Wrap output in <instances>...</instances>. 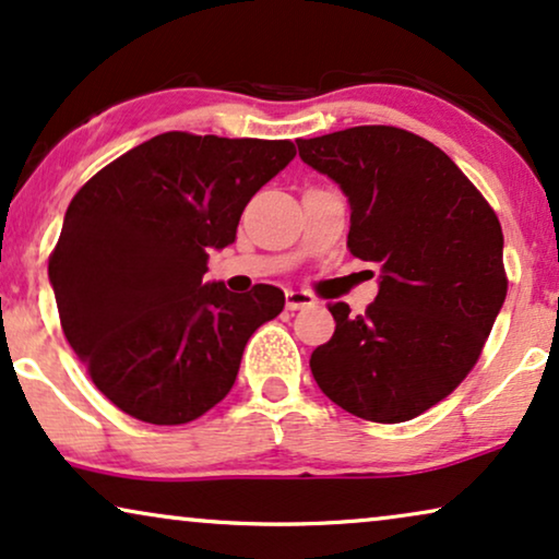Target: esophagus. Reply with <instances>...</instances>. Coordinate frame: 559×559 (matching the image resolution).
<instances>
[{"instance_id":"esophagus-1","label":"esophagus","mask_w":559,"mask_h":559,"mask_svg":"<svg viewBox=\"0 0 559 559\" xmlns=\"http://www.w3.org/2000/svg\"><path fill=\"white\" fill-rule=\"evenodd\" d=\"M285 300H287V310H302V308L316 306V297L306 293V289H287Z\"/></svg>"}]
</instances>
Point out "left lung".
<instances>
[{
  "label": "left lung",
  "mask_w": 559,
  "mask_h": 559,
  "mask_svg": "<svg viewBox=\"0 0 559 559\" xmlns=\"http://www.w3.org/2000/svg\"><path fill=\"white\" fill-rule=\"evenodd\" d=\"M297 148L349 200V251L380 266L365 316L329 308L336 331L310 372L365 421H411L480 359L509 289L501 223L460 166L408 130L359 126Z\"/></svg>",
  "instance_id": "1"
}]
</instances>
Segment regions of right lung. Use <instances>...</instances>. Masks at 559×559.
I'll return each instance as SVG.
<instances>
[{
	"label": "right lung",
	"mask_w": 559,
	"mask_h": 559,
	"mask_svg": "<svg viewBox=\"0 0 559 559\" xmlns=\"http://www.w3.org/2000/svg\"><path fill=\"white\" fill-rule=\"evenodd\" d=\"M293 158L289 141L171 130L74 194L48 280L67 342L122 413L177 426L230 393L246 342L282 313L285 293L257 285L236 295L202 274Z\"/></svg>",
	"instance_id": "right-lung-1"
}]
</instances>
